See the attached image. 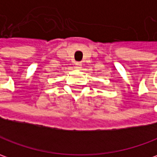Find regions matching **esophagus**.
<instances>
[{
	"label": "esophagus",
	"instance_id": "1",
	"mask_svg": "<svg viewBox=\"0 0 157 157\" xmlns=\"http://www.w3.org/2000/svg\"><path fill=\"white\" fill-rule=\"evenodd\" d=\"M75 65H76V67L79 69V68L82 66V63H75Z\"/></svg>",
	"mask_w": 157,
	"mask_h": 157
}]
</instances>
